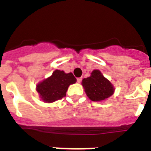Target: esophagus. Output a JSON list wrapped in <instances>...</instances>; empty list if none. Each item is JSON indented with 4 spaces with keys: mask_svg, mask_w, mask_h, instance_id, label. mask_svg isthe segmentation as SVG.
<instances>
[{
    "mask_svg": "<svg viewBox=\"0 0 151 151\" xmlns=\"http://www.w3.org/2000/svg\"><path fill=\"white\" fill-rule=\"evenodd\" d=\"M82 77H81V78H77V82H78V83H80V82H82Z\"/></svg>",
    "mask_w": 151,
    "mask_h": 151,
    "instance_id": "34e87169",
    "label": "esophagus"
}]
</instances>
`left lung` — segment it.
<instances>
[{
	"instance_id": "1",
	"label": "left lung",
	"mask_w": 151,
	"mask_h": 151,
	"mask_svg": "<svg viewBox=\"0 0 151 151\" xmlns=\"http://www.w3.org/2000/svg\"><path fill=\"white\" fill-rule=\"evenodd\" d=\"M85 91L92 101L101 102L112 96L115 91L113 84L98 69H94L88 78L82 79Z\"/></svg>"
}]
</instances>
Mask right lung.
Returning <instances> with one entry per match:
<instances>
[{
  "instance_id": "obj_1",
  "label": "right lung",
  "mask_w": 151,
  "mask_h": 151,
  "mask_svg": "<svg viewBox=\"0 0 151 151\" xmlns=\"http://www.w3.org/2000/svg\"><path fill=\"white\" fill-rule=\"evenodd\" d=\"M76 82V78L72 73L56 69L50 77L37 84L36 91L44 102L53 103L65 97L69 85Z\"/></svg>"
}]
</instances>
